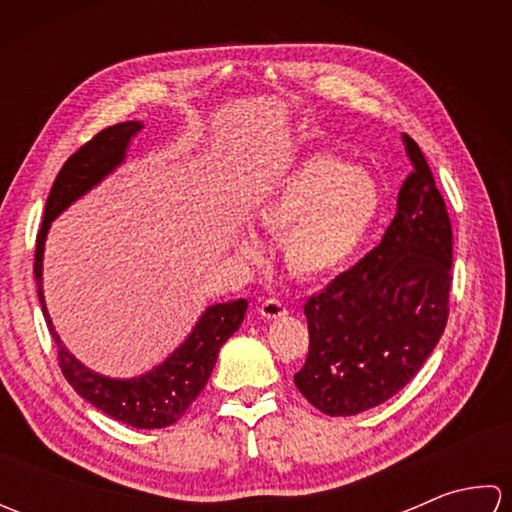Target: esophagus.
I'll list each match as a JSON object with an SVG mask.
<instances>
[{"label":"esophagus","mask_w":512,"mask_h":512,"mask_svg":"<svg viewBox=\"0 0 512 512\" xmlns=\"http://www.w3.org/2000/svg\"><path fill=\"white\" fill-rule=\"evenodd\" d=\"M259 314H262L264 319L273 321V319L286 317V314H288V308H286L284 303H281L279 299H266V301H262V306H259Z\"/></svg>","instance_id":"34e87169"}]
</instances>
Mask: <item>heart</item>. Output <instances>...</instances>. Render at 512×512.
I'll list each match as a JSON object with an SVG mask.
<instances>
[{"label": "heart", "mask_w": 512, "mask_h": 512, "mask_svg": "<svg viewBox=\"0 0 512 512\" xmlns=\"http://www.w3.org/2000/svg\"><path fill=\"white\" fill-rule=\"evenodd\" d=\"M378 182L343 160L314 154L292 169L275 191L257 204L255 217L268 231L281 233V255L301 279L339 273L365 244L380 215ZM235 253L255 259L253 235L237 239Z\"/></svg>", "instance_id": "obj_1"}]
</instances>
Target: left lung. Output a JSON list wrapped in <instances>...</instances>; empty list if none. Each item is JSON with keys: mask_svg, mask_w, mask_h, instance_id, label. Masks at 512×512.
<instances>
[{"mask_svg": "<svg viewBox=\"0 0 512 512\" xmlns=\"http://www.w3.org/2000/svg\"><path fill=\"white\" fill-rule=\"evenodd\" d=\"M413 171L380 244L310 297V350L295 385L325 416L383 405L418 374L449 317L453 233L436 180L402 134Z\"/></svg>", "mask_w": 512, "mask_h": 512, "instance_id": "8db88e82", "label": "left lung"}]
</instances>
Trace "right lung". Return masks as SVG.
<instances>
[{
  "mask_svg": "<svg viewBox=\"0 0 512 512\" xmlns=\"http://www.w3.org/2000/svg\"><path fill=\"white\" fill-rule=\"evenodd\" d=\"M143 127L145 125L140 121H127L107 127L99 136H94L88 145L76 151L74 156H70L68 162L61 167L50 189L41 231L37 235L35 279L41 312L46 317L48 330L59 350L61 372L74 387L76 394L103 411L105 416L129 424V427L162 429L178 422L184 416V411L191 407V402L200 396L206 380L213 374L217 352L242 325L248 301L239 299L209 306L200 314V319L195 321L187 339L165 361L154 365L145 374L132 378H114L83 365L63 345L48 314L46 297H43V250H46V239L52 222L68 206L81 200L94 187H99L107 176H112L123 165L127 160L129 145L143 132Z\"/></svg>",
  "mask_w": 512,
  "mask_h": 512,
  "instance_id": "1",
  "label": "right lung"
}]
</instances>
